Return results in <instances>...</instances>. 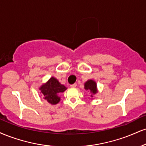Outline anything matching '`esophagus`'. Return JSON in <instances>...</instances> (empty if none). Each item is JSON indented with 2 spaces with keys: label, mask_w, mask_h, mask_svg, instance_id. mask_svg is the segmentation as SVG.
I'll return each instance as SVG.
<instances>
[{
  "label": "esophagus",
  "mask_w": 146,
  "mask_h": 146,
  "mask_svg": "<svg viewBox=\"0 0 146 146\" xmlns=\"http://www.w3.org/2000/svg\"><path fill=\"white\" fill-rule=\"evenodd\" d=\"M77 86V84H72V85H71V87H72V88H75Z\"/></svg>",
  "instance_id": "34e87169"
}]
</instances>
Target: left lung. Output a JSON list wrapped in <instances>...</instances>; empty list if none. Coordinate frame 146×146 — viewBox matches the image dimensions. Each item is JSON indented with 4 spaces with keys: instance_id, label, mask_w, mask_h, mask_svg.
Listing matches in <instances>:
<instances>
[{
    "instance_id": "obj_1",
    "label": "left lung",
    "mask_w": 146,
    "mask_h": 146,
    "mask_svg": "<svg viewBox=\"0 0 146 146\" xmlns=\"http://www.w3.org/2000/svg\"><path fill=\"white\" fill-rule=\"evenodd\" d=\"M84 89L86 90L90 91V97L92 98L91 99H93V96L98 92L97 84L95 81L93 80H89L84 83Z\"/></svg>"
}]
</instances>
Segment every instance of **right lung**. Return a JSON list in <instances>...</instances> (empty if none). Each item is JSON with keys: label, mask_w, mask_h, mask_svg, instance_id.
<instances>
[{"label": "right lung", "mask_w": 146, "mask_h": 146, "mask_svg": "<svg viewBox=\"0 0 146 146\" xmlns=\"http://www.w3.org/2000/svg\"><path fill=\"white\" fill-rule=\"evenodd\" d=\"M67 88L61 84L57 79L52 77L47 82L39 87L43 99L51 105H56L60 101V94L64 92Z\"/></svg>", "instance_id": "right-lung-1"}]
</instances>
